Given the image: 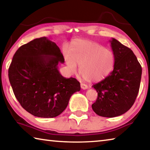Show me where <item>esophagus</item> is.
<instances>
[{"instance_id":"obj_1","label":"esophagus","mask_w":150,"mask_h":150,"mask_svg":"<svg viewBox=\"0 0 150 150\" xmlns=\"http://www.w3.org/2000/svg\"><path fill=\"white\" fill-rule=\"evenodd\" d=\"M81 87L82 89L83 90H85V89H87L88 88V86L87 85L84 84V83H81Z\"/></svg>"}]
</instances>
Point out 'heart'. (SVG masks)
Segmentation results:
<instances>
[{"instance_id":"obj_1","label":"heart","mask_w":150,"mask_h":150,"mask_svg":"<svg viewBox=\"0 0 150 150\" xmlns=\"http://www.w3.org/2000/svg\"><path fill=\"white\" fill-rule=\"evenodd\" d=\"M64 58L69 72L79 71L88 81H99L110 74L115 65V56L103 45L88 40H77L72 43L71 54L64 52Z\"/></svg>"}]
</instances>
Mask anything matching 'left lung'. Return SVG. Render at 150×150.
Here are the masks:
<instances>
[{"label": "left lung", "instance_id": "left-lung-1", "mask_svg": "<svg viewBox=\"0 0 150 150\" xmlns=\"http://www.w3.org/2000/svg\"><path fill=\"white\" fill-rule=\"evenodd\" d=\"M110 42L115 56L114 69L93 85L98 97L92 108L98 116L112 118L123 115L134 105L140 85L142 67L130 48L115 38Z\"/></svg>", "mask_w": 150, "mask_h": 150}]
</instances>
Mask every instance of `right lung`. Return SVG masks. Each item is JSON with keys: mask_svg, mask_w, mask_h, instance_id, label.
Masks as SVG:
<instances>
[{"mask_svg": "<svg viewBox=\"0 0 150 150\" xmlns=\"http://www.w3.org/2000/svg\"><path fill=\"white\" fill-rule=\"evenodd\" d=\"M59 47L46 37L34 39L18 48L8 69L15 96L31 115L41 118L59 115L73 93L81 90L75 78H65L58 69L64 63Z\"/></svg>", "mask_w": 150, "mask_h": 150, "instance_id": "obj_1", "label": "right lung"}]
</instances>
